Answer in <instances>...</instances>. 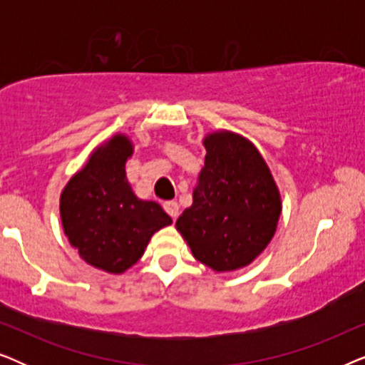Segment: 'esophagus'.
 Wrapping results in <instances>:
<instances>
[{
  "label": "esophagus",
  "instance_id": "esophagus-1",
  "mask_svg": "<svg viewBox=\"0 0 365 365\" xmlns=\"http://www.w3.org/2000/svg\"><path fill=\"white\" fill-rule=\"evenodd\" d=\"M164 211H166L173 219H176L179 214V204L176 201H166L164 202Z\"/></svg>",
  "mask_w": 365,
  "mask_h": 365
}]
</instances>
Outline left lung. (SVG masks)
Returning a JSON list of instances; mask_svg holds the SVG:
<instances>
[{
    "instance_id": "obj_1",
    "label": "left lung",
    "mask_w": 365,
    "mask_h": 365,
    "mask_svg": "<svg viewBox=\"0 0 365 365\" xmlns=\"http://www.w3.org/2000/svg\"><path fill=\"white\" fill-rule=\"evenodd\" d=\"M206 159L176 229L192 256L216 272L246 267L276 234L281 192L257 148L241 134L204 138Z\"/></svg>"
}]
</instances>
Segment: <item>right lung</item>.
<instances>
[{
  "label": "right lung",
  "instance_id": "right-lung-1",
  "mask_svg": "<svg viewBox=\"0 0 365 365\" xmlns=\"http://www.w3.org/2000/svg\"><path fill=\"white\" fill-rule=\"evenodd\" d=\"M133 151L126 134H114L94 149L59 197L69 244L89 266L109 274H123L134 266L153 234L173 222L158 202L133 192L126 178Z\"/></svg>",
  "mask_w": 365,
  "mask_h": 365
}]
</instances>
